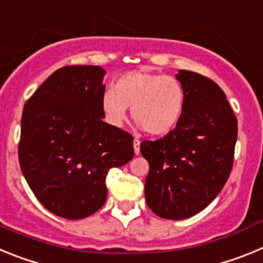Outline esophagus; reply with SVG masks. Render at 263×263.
<instances>
[{
	"mask_svg": "<svg viewBox=\"0 0 263 263\" xmlns=\"http://www.w3.org/2000/svg\"><path fill=\"white\" fill-rule=\"evenodd\" d=\"M139 145H141V141L139 139H134L133 141V147H134V153H136V155L139 154Z\"/></svg>",
	"mask_w": 263,
	"mask_h": 263,
	"instance_id": "obj_1",
	"label": "esophagus"
}]
</instances>
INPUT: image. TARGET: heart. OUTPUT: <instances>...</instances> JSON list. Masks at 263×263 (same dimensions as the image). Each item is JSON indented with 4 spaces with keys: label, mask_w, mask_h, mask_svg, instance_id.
Returning a JSON list of instances; mask_svg holds the SVG:
<instances>
[{
    "label": "heart",
    "mask_w": 263,
    "mask_h": 263,
    "mask_svg": "<svg viewBox=\"0 0 263 263\" xmlns=\"http://www.w3.org/2000/svg\"><path fill=\"white\" fill-rule=\"evenodd\" d=\"M185 92L173 76L132 71L117 79L115 89L106 90L101 109L113 126H122L132 108L134 121L152 136H163L175 129L182 120Z\"/></svg>",
    "instance_id": "heart-1"
}]
</instances>
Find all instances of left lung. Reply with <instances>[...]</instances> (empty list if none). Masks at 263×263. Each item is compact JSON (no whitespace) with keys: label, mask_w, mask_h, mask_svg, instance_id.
<instances>
[{"label":"left lung","mask_w":263,"mask_h":263,"mask_svg":"<svg viewBox=\"0 0 263 263\" xmlns=\"http://www.w3.org/2000/svg\"><path fill=\"white\" fill-rule=\"evenodd\" d=\"M175 78L185 92L178 126L163 138L143 141L148 162L145 197L148 208L167 220H183L210 205L233 166L237 118L215 81L180 69Z\"/></svg>","instance_id":"obj_1"}]
</instances>
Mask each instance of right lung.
Listing matches in <instances>:
<instances>
[{"mask_svg": "<svg viewBox=\"0 0 263 263\" xmlns=\"http://www.w3.org/2000/svg\"><path fill=\"white\" fill-rule=\"evenodd\" d=\"M106 71L99 66L58 69L23 106L21 170L46 210L79 220L106 201L111 167L133 159V137L104 122Z\"/></svg>", "mask_w": 263, "mask_h": 263, "instance_id": "add662e5", "label": "right lung"}]
</instances>
